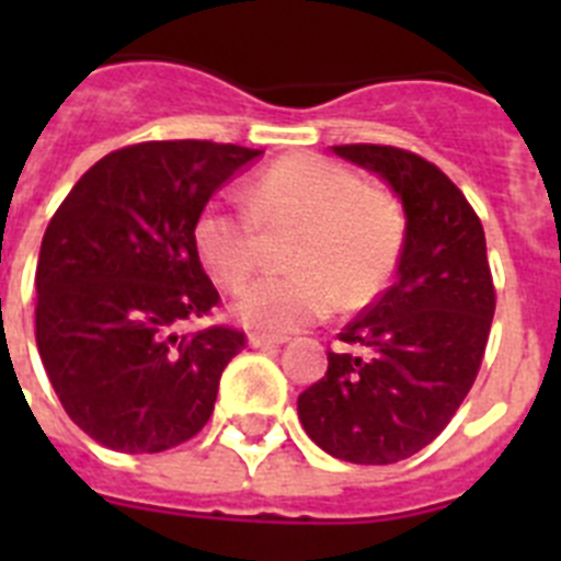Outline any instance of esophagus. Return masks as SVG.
Wrapping results in <instances>:
<instances>
[{"instance_id": "esophagus-1", "label": "esophagus", "mask_w": 561, "mask_h": 561, "mask_svg": "<svg viewBox=\"0 0 561 561\" xmlns=\"http://www.w3.org/2000/svg\"><path fill=\"white\" fill-rule=\"evenodd\" d=\"M247 340H250L252 348H277V345H284L286 336H270V334H257V331H252Z\"/></svg>"}]
</instances>
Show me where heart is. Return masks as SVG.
<instances>
[{"label": "heart", "instance_id": "1", "mask_svg": "<svg viewBox=\"0 0 561 561\" xmlns=\"http://www.w3.org/2000/svg\"><path fill=\"white\" fill-rule=\"evenodd\" d=\"M297 230V272L261 277L236 297L244 325L289 334L342 304L365 306L388 284L401 255L404 219L388 191L362 185L325 157H289L247 187V207L210 202L193 221V250L225 289H241L264 257V238Z\"/></svg>", "mask_w": 561, "mask_h": 561}]
</instances>
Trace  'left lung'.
I'll use <instances>...</instances> for the list:
<instances>
[{
  "label": "left lung",
  "mask_w": 561,
  "mask_h": 561,
  "mask_svg": "<svg viewBox=\"0 0 561 561\" xmlns=\"http://www.w3.org/2000/svg\"><path fill=\"white\" fill-rule=\"evenodd\" d=\"M379 173L408 227L393 286L342 329V351L297 399L317 447L365 466L399 463L440 435L489 342L494 284L478 213L447 173L396 146H334Z\"/></svg>",
  "instance_id": "1"
}]
</instances>
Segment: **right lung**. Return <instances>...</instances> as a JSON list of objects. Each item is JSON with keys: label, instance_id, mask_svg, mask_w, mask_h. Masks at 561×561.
<instances>
[{"label": "right lung", "instance_id": "1", "mask_svg": "<svg viewBox=\"0 0 561 561\" xmlns=\"http://www.w3.org/2000/svg\"><path fill=\"white\" fill-rule=\"evenodd\" d=\"M264 151L210 140L117 148L49 219L36 266V345L78 427L114 453H162L213 415L244 331L210 325L219 291L193 250L210 196Z\"/></svg>", "mask_w": 561, "mask_h": 561}]
</instances>
